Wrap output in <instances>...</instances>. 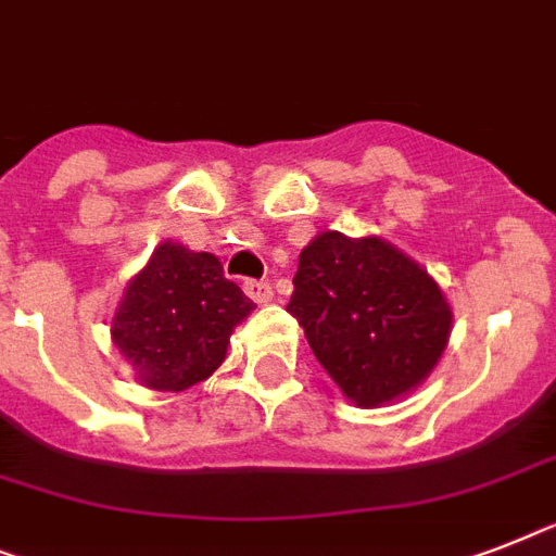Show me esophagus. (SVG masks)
Wrapping results in <instances>:
<instances>
[{"label": "esophagus", "instance_id": "obj_1", "mask_svg": "<svg viewBox=\"0 0 556 556\" xmlns=\"http://www.w3.org/2000/svg\"><path fill=\"white\" fill-rule=\"evenodd\" d=\"M242 288H245L248 296L254 302H260V305H268V302L274 300V288H270V282H265V279H245Z\"/></svg>", "mask_w": 556, "mask_h": 556}]
</instances>
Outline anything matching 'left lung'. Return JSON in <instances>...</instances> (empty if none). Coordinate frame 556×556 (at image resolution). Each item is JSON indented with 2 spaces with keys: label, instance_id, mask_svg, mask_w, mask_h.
Segmentation results:
<instances>
[{
  "label": "left lung",
  "instance_id": "1",
  "mask_svg": "<svg viewBox=\"0 0 556 556\" xmlns=\"http://www.w3.org/2000/svg\"><path fill=\"white\" fill-rule=\"evenodd\" d=\"M288 314L342 394L377 408L426 380L451 308L428 270L382 239L319 233L300 254Z\"/></svg>",
  "mask_w": 556,
  "mask_h": 556
}]
</instances>
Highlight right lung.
<instances>
[{
  "label": "right lung",
  "mask_w": 556,
  "mask_h": 556,
  "mask_svg": "<svg viewBox=\"0 0 556 556\" xmlns=\"http://www.w3.org/2000/svg\"><path fill=\"white\" fill-rule=\"evenodd\" d=\"M251 311L216 256L162 242L125 291L111 333L148 388L185 391L223 365L233 325Z\"/></svg>",
  "instance_id": "1"
}]
</instances>
